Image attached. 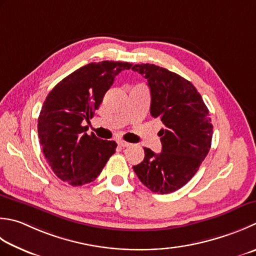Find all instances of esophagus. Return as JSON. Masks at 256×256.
<instances>
[{
    "mask_svg": "<svg viewBox=\"0 0 256 256\" xmlns=\"http://www.w3.org/2000/svg\"><path fill=\"white\" fill-rule=\"evenodd\" d=\"M118 146H121V148H128L130 145V143H128V142H125V141H118Z\"/></svg>",
    "mask_w": 256,
    "mask_h": 256,
    "instance_id": "obj_1",
    "label": "esophagus"
}]
</instances>
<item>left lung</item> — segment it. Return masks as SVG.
<instances>
[{
	"mask_svg": "<svg viewBox=\"0 0 256 256\" xmlns=\"http://www.w3.org/2000/svg\"><path fill=\"white\" fill-rule=\"evenodd\" d=\"M132 70L148 80L150 112L165 126L158 132L162 152L144 148L143 162L133 170L152 192H175L194 176L211 148L208 110L194 85L178 74L148 63L135 64Z\"/></svg>",
	"mask_w": 256,
	"mask_h": 256,
	"instance_id": "left-lung-1",
	"label": "left lung"
}]
</instances>
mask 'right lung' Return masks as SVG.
I'll return each mask as SVG.
<instances>
[{"label": "right lung", "mask_w": 256, "mask_h": 256, "mask_svg": "<svg viewBox=\"0 0 256 256\" xmlns=\"http://www.w3.org/2000/svg\"><path fill=\"white\" fill-rule=\"evenodd\" d=\"M131 66L128 62L88 63L64 78L45 98L38 138L48 165L63 182L73 186L93 182L114 154L116 143L88 135L82 123L93 118L114 78Z\"/></svg>", "instance_id": "right-lung-1"}]
</instances>
